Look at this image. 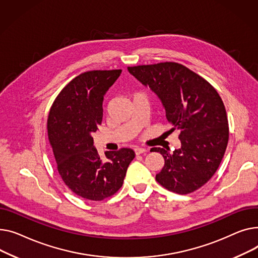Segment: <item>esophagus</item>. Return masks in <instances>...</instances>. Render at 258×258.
I'll list each match as a JSON object with an SVG mask.
<instances>
[{
    "label": "esophagus",
    "instance_id": "34e87169",
    "mask_svg": "<svg viewBox=\"0 0 258 258\" xmlns=\"http://www.w3.org/2000/svg\"><path fill=\"white\" fill-rule=\"evenodd\" d=\"M145 152H147V149H145V148H141V147L134 148V153H135L136 155L143 154V153H145Z\"/></svg>",
    "mask_w": 258,
    "mask_h": 258
}]
</instances>
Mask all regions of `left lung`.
<instances>
[{
  "mask_svg": "<svg viewBox=\"0 0 258 258\" xmlns=\"http://www.w3.org/2000/svg\"><path fill=\"white\" fill-rule=\"evenodd\" d=\"M128 71L159 97L166 119L179 130L181 147L164 158L156 181L179 195L202 187L217 172L229 140L228 118L217 89L200 75L177 62L128 67Z\"/></svg>",
  "mask_w": 258,
  "mask_h": 258,
  "instance_id": "8db88e82",
  "label": "left lung"
}]
</instances>
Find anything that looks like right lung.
<instances>
[{
  "mask_svg": "<svg viewBox=\"0 0 258 258\" xmlns=\"http://www.w3.org/2000/svg\"><path fill=\"white\" fill-rule=\"evenodd\" d=\"M122 70L88 71L58 94L48 115L47 129L58 173L66 185L86 200L102 201L123 185L131 149L106 152L100 158L92 134L103 117V99Z\"/></svg>",
  "mask_w": 258,
  "mask_h": 258,
  "instance_id": "1",
  "label": "right lung"
}]
</instances>
